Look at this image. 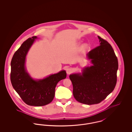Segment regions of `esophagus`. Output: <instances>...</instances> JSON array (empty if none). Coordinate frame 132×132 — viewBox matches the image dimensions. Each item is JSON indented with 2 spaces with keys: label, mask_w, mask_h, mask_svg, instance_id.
<instances>
[{
  "label": "esophagus",
  "mask_w": 132,
  "mask_h": 132,
  "mask_svg": "<svg viewBox=\"0 0 132 132\" xmlns=\"http://www.w3.org/2000/svg\"><path fill=\"white\" fill-rule=\"evenodd\" d=\"M73 72V70L70 68H68L66 69V72L68 74H70L71 73H72Z\"/></svg>",
  "instance_id": "1"
}]
</instances>
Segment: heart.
<instances>
[{
    "label": "heart",
    "mask_w": 132,
    "mask_h": 132,
    "mask_svg": "<svg viewBox=\"0 0 132 132\" xmlns=\"http://www.w3.org/2000/svg\"><path fill=\"white\" fill-rule=\"evenodd\" d=\"M88 44H84L82 45V52H84L85 50H86L87 49V48H88Z\"/></svg>",
    "instance_id": "b5f03b06"
}]
</instances>
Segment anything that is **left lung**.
<instances>
[{
    "mask_svg": "<svg viewBox=\"0 0 132 132\" xmlns=\"http://www.w3.org/2000/svg\"><path fill=\"white\" fill-rule=\"evenodd\" d=\"M100 45L87 54L93 66L85 67L81 74L69 76L74 97L88 105L103 101L115 87L118 62L111 45L98 36Z\"/></svg>",
    "mask_w": 132,
    "mask_h": 132,
    "instance_id": "8db88e82",
    "label": "left lung"
}]
</instances>
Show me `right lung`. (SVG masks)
Wrapping results in <instances>:
<instances>
[{"label":"right lung","instance_id":"obj_1","mask_svg":"<svg viewBox=\"0 0 132 132\" xmlns=\"http://www.w3.org/2000/svg\"><path fill=\"white\" fill-rule=\"evenodd\" d=\"M36 38V36L29 38L15 52L11 62L10 79L13 87L25 103L42 106L53 100L57 84L66 78V72L63 70L38 80L31 78L26 70V57Z\"/></svg>","mask_w":132,"mask_h":132}]
</instances>
